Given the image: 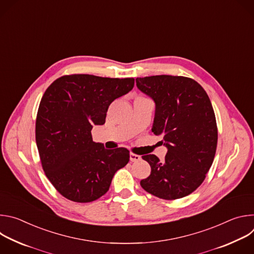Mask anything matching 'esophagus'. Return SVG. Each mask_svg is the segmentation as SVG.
Returning <instances> with one entry per match:
<instances>
[{"instance_id": "obj_1", "label": "esophagus", "mask_w": 254, "mask_h": 254, "mask_svg": "<svg viewBox=\"0 0 254 254\" xmlns=\"http://www.w3.org/2000/svg\"><path fill=\"white\" fill-rule=\"evenodd\" d=\"M141 158H140V156H138V155H135V154H132V153H130L129 154V160H130V162H137V161H139Z\"/></svg>"}]
</instances>
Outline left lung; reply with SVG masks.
I'll list each match as a JSON object with an SVG mask.
<instances>
[{"label": "left lung", "instance_id": "1", "mask_svg": "<svg viewBox=\"0 0 254 254\" xmlns=\"http://www.w3.org/2000/svg\"><path fill=\"white\" fill-rule=\"evenodd\" d=\"M135 82L156 103L152 131L163 135L168 149L163 162L155 155L141 157L150 164L151 175L140 186L165 200L188 196L203 183L216 153L218 130L209 96L197 81L184 76L137 77Z\"/></svg>", "mask_w": 254, "mask_h": 254}]
</instances>
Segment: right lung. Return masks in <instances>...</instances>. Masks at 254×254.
<instances>
[{
  "label": "right lung",
  "mask_w": 254,
  "mask_h": 254,
  "mask_svg": "<svg viewBox=\"0 0 254 254\" xmlns=\"http://www.w3.org/2000/svg\"><path fill=\"white\" fill-rule=\"evenodd\" d=\"M133 85V78L72 74L46 89L36 119V143L46 177L66 199L97 200L128 163V150L104 149L92 140L91 129L105 123L110 104Z\"/></svg>",
  "instance_id": "1"
}]
</instances>
